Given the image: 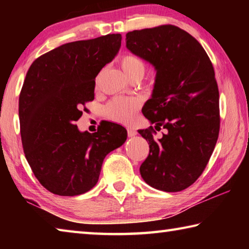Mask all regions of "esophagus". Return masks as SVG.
I'll return each mask as SVG.
<instances>
[{
    "label": "esophagus",
    "instance_id": "1",
    "mask_svg": "<svg viewBox=\"0 0 249 249\" xmlns=\"http://www.w3.org/2000/svg\"><path fill=\"white\" fill-rule=\"evenodd\" d=\"M127 135H128V137H134L135 135H137V132H136V130H134V129H128Z\"/></svg>",
    "mask_w": 249,
    "mask_h": 249
}]
</instances>
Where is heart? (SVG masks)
Returning a JSON list of instances; mask_svg holds the SVG:
<instances>
[{
	"label": "heart",
	"instance_id": "b5f03b06",
	"mask_svg": "<svg viewBox=\"0 0 249 249\" xmlns=\"http://www.w3.org/2000/svg\"><path fill=\"white\" fill-rule=\"evenodd\" d=\"M119 65L122 71L129 80L140 77L142 78L145 73L146 66L142 59L133 53L123 54L120 58ZM141 102L135 98H115L109 101L105 107V113L112 120L128 123L133 120L135 112L140 107Z\"/></svg>",
	"mask_w": 249,
	"mask_h": 249
}]
</instances>
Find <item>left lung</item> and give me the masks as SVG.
Segmentation results:
<instances>
[{"label": "left lung", "instance_id": "obj_1", "mask_svg": "<svg viewBox=\"0 0 249 249\" xmlns=\"http://www.w3.org/2000/svg\"><path fill=\"white\" fill-rule=\"evenodd\" d=\"M126 47L155 67L151 98L142 112L155 127L140 129L149 155L140 168L147 184L182 191L202 175L220 132L215 73L195 37L174 25L126 34ZM166 133L156 140V130Z\"/></svg>", "mask_w": 249, "mask_h": 249}]
</instances>
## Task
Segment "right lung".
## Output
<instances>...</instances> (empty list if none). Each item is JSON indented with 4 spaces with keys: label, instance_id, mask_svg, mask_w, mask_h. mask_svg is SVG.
I'll list each match as a JSON object with an SVG mask.
<instances>
[{
    "label": "right lung",
    "instance_id": "1",
    "mask_svg": "<svg viewBox=\"0 0 249 249\" xmlns=\"http://www.w3.org/2000/svg\"><path fill=\"white\" fill-rule=\"evenodd\" d=\"M121 34L59 46L26 73L18 100L24 154L40 184L53 195L86 193L99 180L103 160L127 138L120 124L103 121L98 132L74 124L94 99L95 77L121 48Z\"/></svg>",
    "mask_w": 249,
    "mask_h": 249
}]
</instances>
